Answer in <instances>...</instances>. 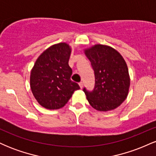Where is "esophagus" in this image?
<instances>
[{"mask_svg": "<svg viewBox=\"0 0 156 156\" xmlns=\"http://www.w3.org/2000/svg\"><path fill=\"white\" fill-rule=\"evenodd\" d=\"M79 86H80V89L83 88V83H82V82H80V83H79Z\"/></svg>", "mask_w": 156, "mask_h": 156, "instance_id": "obj_1", "label": "esophagus"}]
</instances>
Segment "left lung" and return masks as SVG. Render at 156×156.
<instances>
[{"label":"left lung","instance_id":"left-lung-1","mask_svg":"<svg viewBox=\"0 0 156 156\" xmlns=\"http://www.w3.org/2000/svg\"><path fill=\"white\" fill-rule=\"evenodd\" d=\"M94 69L95 85L92 92H83L89 104L100 112L119 106L128 94L130 76L128 66L117 50L105 44H94L84 50Z\"/></svg>","mask_w":156,"mask_h":156}]
</instances>
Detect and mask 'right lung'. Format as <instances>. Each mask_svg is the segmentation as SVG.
<instances>
[{"label": "right lung", "mask_w": 156, "mask_h": 156, "mask_svg": "<svg viewBox=\"0 0 156 156\" xmlns=\"http://www.w3.org/2000/svg\"><path fill=\"white\" fill-rule=\"evenodd\" d=\"M70 46L65 42L55 44L38 57L31 71L30 87L35 99L51 110L64 107L79 85L71 80L69 66Z\"/></svg>", "instance_id": "right-lung-1"}]
</instances>
